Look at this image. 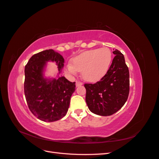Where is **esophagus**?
Listing matches in <instances>:
<instances>
[{"label":"esophagus","mask_w":159,"mask_h":159,"mask_svg":"<svg viewBox=\"0 0 159 159\" xmlns=\"http://www.w3.org/2000/svg\"><path fill=\"white\" fill-rule=\"evenodd\" d=\"M83 85V84L81 83V82H80V81H76V82H75V85H76V87H80V86H81Z\"/></svg>","instance_id":"34e87169"}]
</instances>
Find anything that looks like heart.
Segmentation results:
<instances>
[{"instance_id": "1", "label": "heart", "mask_w": 159, "mask_h": 159, "mask_svg": "<svg viewBox=\"0 0 159 159\" xmlns=\"http://www.w3.org/2000/svg\"><path fill=\"white\" fill-rule=\"evenodd\" d=\"M71 64L66 66L67 74L74 76L81 71V76L89 82H96L106 75L112 62V53L109 48L86 50L74 57Z\"/></svg>"}]
</instances>
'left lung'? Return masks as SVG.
I'll use <instances>...</instances> for the list:
<instances>
[{
    "mask_svg": "<svg viewBox=\"0 0 159 159\" xmlns=\"http://www.w3.org/2000/svg\"><path fill=\"white\" fill-rule=\"evenodd\" d=\"M109 71L99 81L85 84V102L90 111L101 116L116 113L127 102L129 93V72L125 57L118 50Z\"/></svg>",
    "mask_w": 159,
    "mask_h": 159,
    "instance_id": "1",
    "label": "left lung"
}]
</instances>
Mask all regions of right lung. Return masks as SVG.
<instances>
[{
  "mask_svg": "<svg viewBox=\"0 0 159 159\" xmlns=\"http://www.w3.org/2000/svg\"><path fill=\"white\" fill-rule=\"evenodd\" d=\"M48 61L58 66L56 78H46L44 72ZM64 59L52 49L33 55L25 66V95L32 114L45 122H54L63 118L70 106L75 90V83L61 76Z\"/></svg>",
  "mask_w": 159,
  "mask_h": 159,
  "instance_id": "add662e5",
  "label": "right lung"
}]
</instances>
